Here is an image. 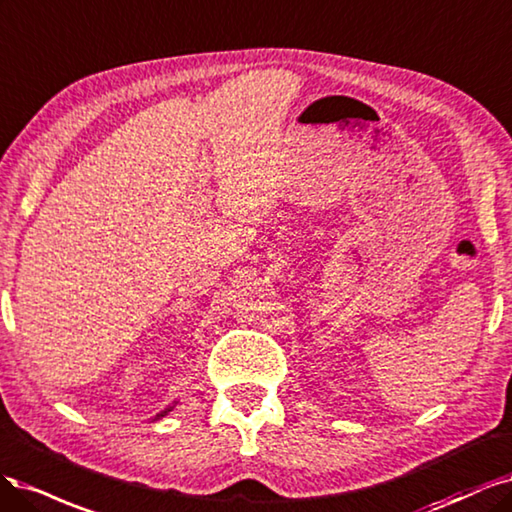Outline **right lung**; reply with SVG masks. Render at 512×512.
Masks as SVG:
<instances>
[{"label":"right lung","mask_w":512,"mask_h":512,"mask_svg":"<svg viewBox=\"0 0 512 512\" xmlns=\"http://www.w3.org/2000/svg\"><path fill=\"white\" fill-rule=\"evenodd\" d=\"M176 404H178V400H174V402H172L168 408H163V410L159 412V415H155L151 421H159V419H163V417H166V415H170V412L174 410V406H176Z\"/></svg>","instance_id":"1"}]
</instances>
